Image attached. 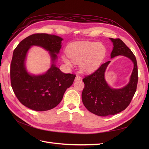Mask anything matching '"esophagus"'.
<instances>
[{
	"mask_svg": "<svg viewBox=\"0 0 149 149\" xmlns=\"http://www.w3.org/2000/svg\"><path fill=\"white\" fill-rule=\"evenodd\" d=\"M80 79H81V76H79V75H76V78H75V81H79Z\"/></svg>",
	"mask_w": 149,
	"mask_h": 149,
	"instance_id": "34e87169",
	"label": "esophagus"
}]
</instances>
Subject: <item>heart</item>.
<instances>
[{
    "label": "heart",
    "mask_w": 149,
    "mask_h": 149,
    "mask_svg": "<svg viewBox=\"0 0 149 149\" xmlns=\"http://www.w3.org/2000/svg\"><path fill=\"white\" fill-rule=\"evenodd\" d=\"M67 56L62 59L68 66L72 61L79 63V67L84 72H91L100 66L107 54V48L102 43L96 42H77L70 44L66 49ZM70 58V60L69 59Z\"/></svg>",
    "instance_id": "1"
}]
</instances>
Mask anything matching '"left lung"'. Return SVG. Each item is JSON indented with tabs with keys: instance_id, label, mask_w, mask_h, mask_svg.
Here are the masks:
<instances>
[{
	"instance_id": "1",
	"label": "left lung",
	"mask_w": 149,
	"mask_h": 149,
	"mask_svg": "<svg viewBox=\"0 0 149 149\" xmlns=\"http://www.w3.org/2000/svg\"><path fill=\"white\" fill-rule=\"evenodd\" d=\"M113 43L111 58L124 56L131 60L134 68L127 84L122 88H112L105 79V71L111 61L101 65L91 74L83 79L84 88L82 92V101L86 108L99 116H108L124 111L131 101L136 91L138 70L136 56L132 51L119 38H109Z\"/></svg>"
}]
</instances>
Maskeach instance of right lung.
<instances>
[{"instance_id":"add662e5","label":"right lung","mask_w":149,"mask_h":149,"mask_svg":"<svg viewBox=\"0 0 149 149\" xmlns=\"http://www.w3.org/2000/svg\"><path fill=\"white\" fill-rule=\"evenodd\" d=\"M63 40L54 35L33 34L21 41L13 51L10 65L12 88L18 100L29 109L45 111L55 107L74 81L75 74L63 73L55 64ZM32 46L44 48L51 56V67L43 74L31 75L26 69V55Z\"/></svg>"}]
</instances>
